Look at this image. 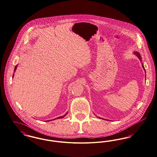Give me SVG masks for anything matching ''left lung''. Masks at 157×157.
Returning <instances> with one entry per match:
<instances>
[{"mask_svg": "<svg viewBox=\"0 0 157 157\" xmlns=\"http://www.w3.org/2000/svg\"><path fill=\"white\" fill-rule=\"evenodd\" d=\"M134 54L136 56L138 57V58H139V59H140L141 61H142L141 57V56H140V53H139V52H134ZM142 66H143V69H144L145 72L144 67V65H143V63H142ZM145 75H146V74H145ZM145 78H146V76H145ZM99 118H100V117H99Z\"/></svg>", "mask_w": 157, "mask_h": 157, "instance_id": "1", "label": "left lung"}]
</instances>
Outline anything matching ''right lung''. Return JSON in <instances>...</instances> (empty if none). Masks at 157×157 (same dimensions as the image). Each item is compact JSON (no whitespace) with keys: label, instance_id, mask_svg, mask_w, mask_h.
<instances>
[{"label":"right lung","instance_id":"1","mask_svg":"<svg viewBox=\"0 0 157 157\" xmlns=\"http://www.w3.org/2000/svg\"><path fill=\"white\" fill-rule=\"evenodd\" d=\"M17 65H16V67H15V68H14V72H15V71H16V69H17ZM14 74H13V78L14 77ZM68 114V112H67L66 113V114H64L63 116H60V117H56V119H54L53 120H47V121H51V120H56V119H62V118H63V117H64L67 114Z\"/></svg>","mask_w":157,"mask_h":157}]
</instances>
